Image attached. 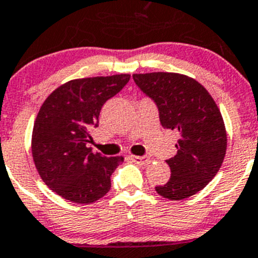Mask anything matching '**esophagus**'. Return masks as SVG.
Here are the masks:
<instances>
[{
	"mask_svg": "<svg viewBox=\"0 0 258 258\" xmlns=\"http://www.w3.org/2000/svg\"><path fill=\"white\" fill-rule=\"evenodd\" d=\"M131 159L137 164H149L150 163V156L144 155V156H131Z\"/></svg>",
	"mask_w": 258,
	"mask_h": 258,
	"instance_id": "1",
	"label": "esophagus"
}]
</instances>
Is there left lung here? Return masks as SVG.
Masks as SVG:
<instances>
[{
	"instance_id": "1",
	"label": "left lung",
	"mask_w": 258,
	"mask_h": 258,
	"mask_svg": "<svg viewBox=\"0 0 258 258\" xmlns=\"http://www.w3.org/2000/svg\"><path fill=\"white\" fill-rule=\"evenodd\" d=\"M159 110L164 128L177 131V154L168 159L169 180L155 187L160 196L183 200L201 191L216 175L227 151V132L218 105L204 86L186 75H132Z\"/></svg>"
}]
</instances>
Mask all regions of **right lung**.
<instances>
[{"mask_svg": "<svg viewBox=\"0 0 258 258\" xmlns=\"http://www.w3.org/2000/svg\"><path fill=\"white\" fill-rule=\"evenodd\" d=\"M130 75L71 80L48 96L35 119L31 153L43 182L63 199L91 204L110 189V175L122 156L94 154L91 128L108 99L128 83Z\"/></svg>", "mask_w": 258, "mask_h": 258, "instance_id": "add662e5", "label": "right lung"}]
</instances>
